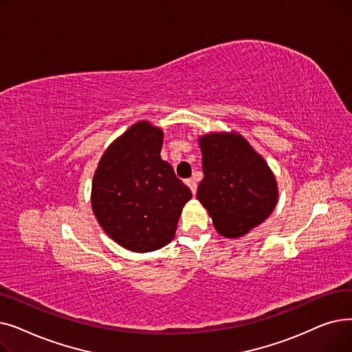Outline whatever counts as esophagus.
Instances as JSON below:
<instances>
[{
    "instance_id": "1",
    "label": "esophagus",
    "mask_w": 352,
    "mask_h": 352,
    "mask_svg": "<svg viewBox=\"0 0 352 352\" xmlns=\"http://www.w3.org/2000/svg\"><path fill=\"white\" fill-rule=\"evenodd\" d=\"M186 184L190 187V190H191V192H192V194H195V192H197V182H195L194 179H187V181H186Z\"/></svg>"
}]
</instances>
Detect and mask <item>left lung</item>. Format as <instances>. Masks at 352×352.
I'll list each match as a JSON object with an SVG mask.
<instances>
[{
	"label": "left lung",
	"mask_w": 352,
	"mask_h": 352,
	"mask_svg": "<svg viewBox=\"0 0 352 352\" xmlns=\"http://www.w3.org/2000/svg\"><path fill=\"white\" fill-rule=\"evenodd\" d=\"M204 178L197 200L217 233L239 239L262 224L278 204V182L265 158L237 132H211L198 138Z\"/></svg>",
	"instance_id": "left-lung-1"
}]
</instances>
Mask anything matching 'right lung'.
Masks as SVG:
<instances>
[{"label": "right lung", "instance_id": "add662e5", "mask_svg": "<svg viewBox=\"0 0 352 352\" xmlns=\"http://www.w3.org/2000/svg\"><path fill=\"white\" fill-rule=\"evenodd\" d=\"M164 132L140 120L106 148L91 181L90 203L100 227L122 248L154 252L170 243L190 188L161 158Z\"/></svg>", "mask_w": 352, "mask_h": 352}]
</instances>
